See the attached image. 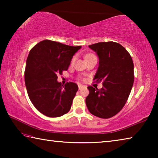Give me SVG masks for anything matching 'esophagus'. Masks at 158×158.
<instances>
[{
	"mask_svg": "<svg viewBox=\"0 0 158 158\" xmlns=\"http://www.w3.org/2000/svg\"><path fill=\"white\" fill-rule=\"evenodd\" d=\"M78 87H79V90H81L83 87H84V85L81 84H78Z\"/></svg>",
	"mask_w": 158,
	"mask_h": 158,
	"instance_id": "esophagus-1",
	"label": "esophagus"
}]
</instances>
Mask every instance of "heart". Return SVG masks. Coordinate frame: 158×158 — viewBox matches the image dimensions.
<instances>
[{
    "label": "heart",
    "mask_w": 158,
    "mask_h": 158,
    "mask_svg": "<svg viewBox=\"0 0 158 158\" xmlns=\"http://www.w3.org/2000/svg\"><path fill=\"white\" fill-rule=\"evenodd\" d=\"M89 55H91V54H87L86 56H89ZM74 59H75V58H74V57L73 58V59H72V61H71V63H73L74 62Z\"/></svg>",
    "instance_id": "1"
}]
</instances>
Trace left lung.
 Listing matches in <instances>:
<instances>
[{
    "label": "left lung",
    "instance_id": "obj_1",
    "mask_svg": "<svg viewBox=\"0 0 158 158\" xmlns=\"http://www.w3.org/2000/svg\"><path fill=\"white\" fill-rule=\"evenodd\" d=\"M89 47L99 57L93 80L102 81L103 86L100 89L88 87L85 104L93 115L109 118L121 110L129 97L134 83L133 61L127 51L117 42H98Z\"/></svg>",
    "mask_w": 158,
    "mask_h": 158
}]
</instances>
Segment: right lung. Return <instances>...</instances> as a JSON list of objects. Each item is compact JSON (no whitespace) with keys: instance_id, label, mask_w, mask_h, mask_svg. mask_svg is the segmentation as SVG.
Segmentation results:
<instances>
[{"instance_id":"right-lung-1","label":"right lung","mask_w":158,"mask_h":158,"mask_svg":"<svg viewBox=\"0 0 158 158\" xmlns=\"http://www.w3.org/2000/svg\"><path fill=\"white\" fill-rule=\"evenodd\" d=\"M81 48L44 40L30 51L24 74L26 90L35 107L45 116L59 117L70 110L78 85L73 82L63 85L57 79Z\"/></svg>"}]
</instances>
